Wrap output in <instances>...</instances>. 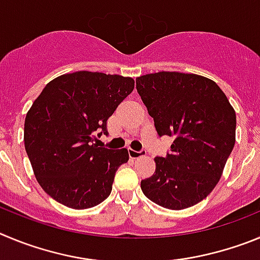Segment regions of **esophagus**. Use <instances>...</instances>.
Instances as JSON below:
<instances>
[{"label": "esophagus", "mask_w": 260, "mask_h": 260, "mask_svg": "<svg viewBox=\"0 0 260 260\" xmlns=\"http://www.w3.org/2000/svg\"><path fill=\"white\" fill-rule=\"evenodd\" d=\"M128 153H129V156H131V158H132V159L141 158V156L145 155V151H144V150L136 151V150H133V149H129V150H128Z\"/></svg>", "instance_id": "esophagus-1"}]
</instances>
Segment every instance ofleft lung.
<instances>
[{"instance_id": "1", "label": "left lung", "mask_w": 260, "mask_h": 260, "mask_svg": "<svg viewBox=\"0 0 260 260\" xmlns=\"http://www.w3.org/2000/svg\"><path fill=\"white\" fill-rule=\"evenodd\" d=\"M136 88L159 136H172L166 158L141 181L156 205L184 210L205 200L223 175L236 142V111L214 80L201 75L155 72L136 79Z\"/></svg>"}]
</instances>
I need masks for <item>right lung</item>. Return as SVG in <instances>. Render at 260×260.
I'll return each instance as SVG.
<instances>
[{"instance_id":"obj_1","label":"right lung","mask_w":260,"mask_h":260,"mask_svg":"<svg viewBox=\"0 0 260 260\" xmlns=\"http://www.w3.org/2000/svg\"><path fill=\"white\" fill-rule=\"evenodd\" d=\"M135 88L132 78L76 71L46 84L28 110L24 146L40 186L70 209L100 205L111 193L115 172L127 163L125 147L93 144Z\"/></svg>"}]
</instances>
